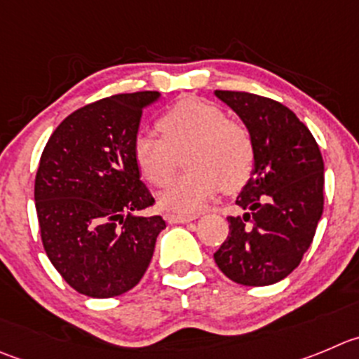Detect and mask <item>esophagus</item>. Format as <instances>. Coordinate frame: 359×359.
Listing matches in <instances>:
<instances>
[{
	"label": "esophagus",
	"instance_id": "1",
	"mask_svg": "<svg viewBox=\"0 0 359 359\" xmlns=\"http://www.w3.org/2000/svg\"><path fill=\"white\" fill-rule=\"evenodd\" d=\"M197 215H185V213H167L165 220L169 224H187V222L196 220Z\"/></svg>",
	"mask_w": 359,
	"mask_h": 359
}]
</instances>
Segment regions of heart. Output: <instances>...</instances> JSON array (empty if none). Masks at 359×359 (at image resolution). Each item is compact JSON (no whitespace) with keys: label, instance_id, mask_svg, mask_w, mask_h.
<instances>
[{"label":"heart","instance_id":"obj_1","mask_svg":"<svg viewBox=\"0 0 359 359\" xmlns=\"http://www.w3.org/2000/svg\"><path fill=\"white\" fill-rule=\"evenodd\" d=\"M160 137L141 134L134 141V160L142 176L156 189H165L185 153L189 172L174 183L162 203L170 210H194L220 189L234 194L250 182L255 146L241 123L220 107L199 98H183L160 116Z\"/></svg>","mask_w":359,"mask_h":359}]
</instances>
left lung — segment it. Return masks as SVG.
Returning <instances> with one entry per match:
<instances>
[{"mask_svg": "<svg viewBox=\"0 0 359 359\" xmlns=\"http://www.w3.org/2000/svg\"><path fill=\"white\" fill-rule=\"evenodd\" d=\"M215 95L243 119L255 146L254 174L236 199L245 213L227 217L229 236L215 262L236 284H276L298 268L316 236L323 155L305 123L280 102L245 91Z\"/></svg>", "mask_w": 359, "mask_h": 359, "instance_id": "1", "label": "left lung"}]
</instances>
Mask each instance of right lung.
Wrapping results in <instances>:
<instances>
[{
    "mask_svg": "<svg viewBox=\"0 0 359 359\" xmlns=\"http://www.w3.org/2000/svg\"><path fill=\"white\" fill-rule=\"evenodd\" d=\"M156 91L91 102L57 125L40 156L35 206L43 250L90 298H114L144 276L165 222L134 160L142 109Z\"/></svg>",
    "mask_w": 359,
    "mask_h": 359,
    "instance_id": "obj_1",
    "label": "right lung"
}]
</instances>
